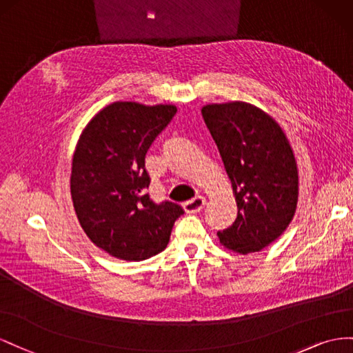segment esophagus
<instances>
[{
    "mask_svg": "<svg viewBox=\"0 0 353 353\" xmlns=\"http://www.w3.org/2000/svg\"><path fill=\"white\" fill-rule=\"evenodd\" d=\"M205 207V198L204 196H195L194 199L190 201H186V203L183 204V208L186 213L192 214V213H199L201 210H203Z\"/></svg>",
    "mask_w": 353,
    "mask_h": 353,
    "instance_id": "esophagus-1",
    "label": "esophagus"
}]
</instances>
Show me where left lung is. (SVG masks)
<instances>
[{
  "label": "left lung",
  "instance_id": "obj_1",
  "mask_svg": "<svg viewBox=\"0 0 353 353\" xmlns=\"http://www.w3.org/2000/svg\"><path fill=\"white\" fill-rule=\"evenodd\" d=\"M213 136L232 183L238 216L217 232L220 244L239 254L256 253L283 235L299 199V171L283 128L245 102L205 105Z\"/></svg>",
  "mask_w": 353,
  "mask_h": 353
}]
</instances>
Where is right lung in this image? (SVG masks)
Masks as SVG:
<instances>
[{
    "mask_svg": "<svg viewBox=\"0 0 353 353\" xmlns=\"http://www.w3.org/2000/svg\"><path fill=\"white\" fill-rule=\"evenodd\" d=\"M176 112L174 105L114 102L79 136L70 173L75 213L92 243L117 259L161 253L183 214L179 204H155L146 192V152Z\"/></svg>",
    "mask_w": 353,
    "mask_h": 353,
    "instance_id": "obj_1",
    "label": "right lung"
}]
</instances>
